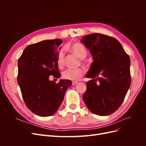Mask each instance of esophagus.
I'll use <instances>...</instances> for the list:
<instances>
[{
  "instance_id": "esophagus-1",
  "label": "esophagus",
  "mask_w": 146,
  "mask_h": 146,
  "mask_svg": "<svg viewBox=\"0 0 146 146\" xmlns=\"http://www.w3.org/2000/svg\"><path fill=\"white\" fill-rule=\"evenodd\" d=\"M77 83H78V82H72V85L73 86H74V85H76V84H77Z\"/></svg>"
}]
</instances>
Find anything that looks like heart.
I'll use <instances>...</instances> for the list:
<instances>
[{
    "instance_id": "heart-1",
    "label": "heart",
    "mask_w": 146,
    "mask_h": 146,
    "mask_svg": "<svg viewBox=\"0 0 146 146\" xmlns=\"http://www.w3.org/2000/svg\"><path fill=\"white\" fill-rule=\"evenodd\" d=\"M69 50L72 52L74 55H76L77 58L80 59L85 58L87 55V52L85 47L78 42L73 44L69 47ZM56 63L59 68H61L63 67L64 64V53L63 50H60L57 55ZM84 73H85V71L82 68L74 69H68L63 72V77L66 80L77 81L83 76Z\"/></svg>"
}]
</instances>
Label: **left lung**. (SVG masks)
I'll return each mask as SVG.
<instances>
[{
	"label": "left lung",
	"instance_id": "obj_1",
	"mask_svg": "<svg viewBox=\"0 0 146 146\" xmlns=\"http://www.w3.org/2000/svg\"><path fill=\"white\" fill-rule=\"evenodd\" d=\"M82 42L94 61L86 75L83 100L90 111L99 116L113 113L122 104L131 84L130 60L121 44L101 33L84 36Z\"/></svg>",
	"mask_w": 146,
	"mask_h": 146
}]
</instances>
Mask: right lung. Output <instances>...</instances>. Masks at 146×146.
Returning a JSON list of instances; mask_svg holds the SVG:
<instances>
[{"label":"right lung","instance_id":"add662e5","mask_svg":"<svg viewBox=\"0 0 146 146\" xmlns=\"http://www.w3.org/2000/svg\"><path fill=\"white\" fill-rule=\"evenodd\" d=\"M60 39L44 40L25 47L18 60L17 83L27 108L39 116L54 114L63 102L65 92L72 85L69 80L58 83L49 80L50 76L61 75L56 63Z\"/></svg>","mask_w":146,"mask_h":146}]
</instances>
